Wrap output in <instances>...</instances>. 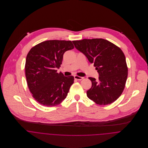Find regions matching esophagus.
<instances>
[{
	"label": "esophagus",
	"mask_w": 148,
	"mask_h": 148,
	"mask_svg": "<svg viewBox=\"0 0 148 148\" xmlns=\"http://www.w3.org/2000/svg\"><path fill=\"white\" fill-rule=\"evenodd\" d=\"M74 78H75V79L77 80H82V79H84V77H80V76H74Z\"/></svg>",
	"instance_id": "34e87169"
}]
</instances>
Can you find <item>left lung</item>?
Here are the masks:
<instances>
[{
	"mask_svg": "<svg viewBox=\"0 0 148 148\" xmlns=\"http://www.w3.org/2000/svg\"><path fill=\"white\" fill-rule=\"evenodd\" d=\"M75 48L94 64L99 80L89 77L92 87L88 97L96 104L106 106L114 102L122 94L127 77L125 56L120 48L103 39L72 41Z\"/></svg>",
	"mask_w": 148,
	"mask_h": 148,
	"instance_id": "left-lung-1",
	"label": "left lung"
}]
</instances>
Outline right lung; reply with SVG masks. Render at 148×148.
<instances>
[{
	"label": "right lung",
	"mask_w": 148,
	"mask_h": 148,
	"mask_svg": "<svg viewBox=\"0 0 148 148\" xmlns=\"http://www.w3.org/2000/svg\"><path fill=\"white\" fill-rule=\"evenodd\" d=\"M74 48L71 40H47L33 47L28 53L25 73L32 97L42 106L59 105L66 98L74 83L72 76L58 73L64 53Z\"/></svg>",
	"instance_id": "add662e5"
}]
</instances>
